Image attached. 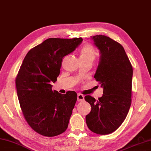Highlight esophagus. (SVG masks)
<instances>
[{"instance_id": "34e87169", "label": "esophagus", "mask_w": 151, "mask_h": 151, "mask_svg": "<svg viewBox=\"0 0 151 151\" xmlns=\"http://www.w3.org/2000/svg\"><path fill=\"white\" fill-rule=\"evenodd\" d=\"M84 99V96L81 93H78L77 96V101H82Z\"/></svg>"}]
</instances>
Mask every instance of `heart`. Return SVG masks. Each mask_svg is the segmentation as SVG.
Wrapping results in <instances>:
<instances>
[{
	"mask_svg": "<svg viewBox=\"0 0 151 151\" xmlns=\"http://www.w3.org/2000/svg\"><path fill=\"white\" fill-rule=\"evenodd\" d=\"M95 57V50L90 44H85L80 52V59L81 60H89L93 61Z\"/></svg>",
	"mask_w": 151,
	"mask_h": 151,
	"instance_id": "obj_1",
	"label": "heart"
}]
</instances>
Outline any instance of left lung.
<instances>
[{
  "instance_id": "1",
  "label": "left lung",
  "mask_w": 151,
  "mask_h": 151,
  "mask_svg": "<svg viewBox=\"0 0 151 151\" xmlns=\"http://www.w3.org/2000/svg\"><path fill=\"white\" fill-rule=\"evenodd\" d=\"M91 38L101 54L94 78L103 88V95L97 101L91 96L84 97L91 107L86 122L91 132L106 135L119 128L128 113L133 68L120 43L101 35Z\"/></svg>"
}]
</instances>
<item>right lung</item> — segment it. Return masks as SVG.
I'll use <instances>...</instances> for the list:
<instances>
[{
  "label": "right lung",
  "mask_w": 151,
  "mask_h": 151,
  "mask_svg": "<svg viewBox=\"0 0 151 151\" xmlns=\"http://www.w3.org/2000/svg\"><path fill=\"white\" fill-rule=\"evenodd\" d=\"M82 38H50L28 52L16 78L20 107L31 128L40 135L54 137L66 130L77 99L74 91L61 94L52 90L60 73L62 60Z\"/></svg>",
  "instance_id": "add662e5"
}]
</instances>
